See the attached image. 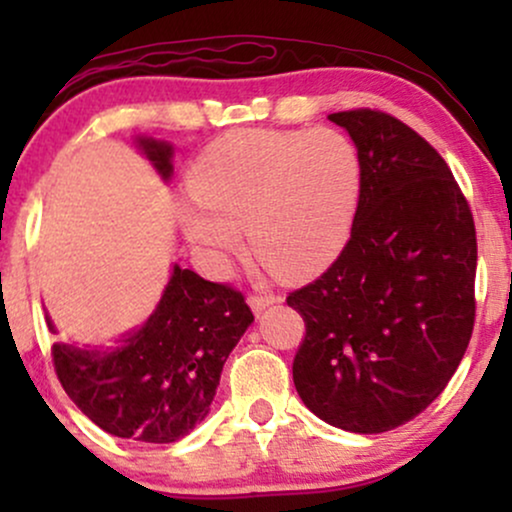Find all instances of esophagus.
Instances as JSON below:
<instances>
[{
  "label": "esophagus",
  "instance_id": "esophagus-1",
  "mask_svg": "<svg viewBox=\"0 0 512 512\" xmlns=\"http://www.w3.org/2000/svg\"><path fill=\"white\" fill-rule=\"evenodd\" d=\"M248 303H250L252 313L260 315L264 308H269V305L276 303V298H274V296H264V293H250V296H248Z\"/></svg>",
  "mask_w": 512,
  "mask_h": 512
}]
</instances>
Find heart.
<instances>
[{
    "label": "heart",
    "mask_w": 512,
    "mask_h": 512,
    "mask_svg": "<svg viewBox=\"0 0 512 512\" xmlns=\"http://www.w3.org/2000/svg\"><path fill=\"white\" fill-rule=\"evenodd\" d=\"M361 182L358 146L339 129H236L190 168L192 199L178 204V223L214 272L240 250L245 228L257 260L284 279H301L344 248Z\"/></svg>",
    "instance_id": "obj_1"
}]
</instances>
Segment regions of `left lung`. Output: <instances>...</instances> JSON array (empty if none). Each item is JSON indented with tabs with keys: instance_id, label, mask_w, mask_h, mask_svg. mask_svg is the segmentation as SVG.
Returning <instances> with one entry per match:
<instances>
[{
	"instance_id": "obj_1",
	"label": "left lung",
	"mask_w": 512,
	"mask_h": 512,
	"mask_svg": "<svg viewBox=\"0 0 512 512\" xmlns=\"http://www.w3.org/2000/svg\"><path fill=\"white\" fill-rule=\"evenodd\" d=\"M363 163L351 238L286 303L305 322L293 358L303 404L330 426L385 433L445 390L474 330L477 231L443 156L380 110L332 113Z\"/></svg>"
}]
</instances>
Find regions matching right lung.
Masks as SVG:
<instances>
[{
  "label": "right lung",
  "instance_id": "right-lung-1",
  "mask_svg": "<svg viewBox=\"0 0 512 512\" xmlns=\"http://www.w3.org/2000/svg\"><path fill=\"white\" fill-rule=\"evenodd\" d=\"M163 180L173 175V146L137 139ZM243 293L175 264L161 301L115 349L52 344L55 373L69 399L96 426L137 443H175L204 416L223 363L250 327ZM50 330L55 325L50 322Z\"/></svg>",
  "mask_w": 512,
  "mask_h": 512
}]
</instances>
